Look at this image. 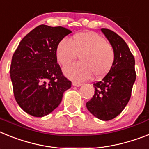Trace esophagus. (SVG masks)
I'll list each match as a JSON object with an SVG mask.
<instances>
[{
  "instance_id": "esophagus-1",
  "label": "esophagus",
  "mask_w": 149,
  "mask_h": 149,
  "mask_svg": "<svg viewBox=\"0 0 149 149\" xmlns=\"http://www.w3.org/2000/svg\"><path fill=\"white\" fill-rule=\"evenodd\" d=\"M72 85H73V86H76V87H79V86L82 85V83H79V82H73Z\"/></svg>"
}]
</instances>
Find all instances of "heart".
Here are the masks:
<instances>
[{"label":"heart","mask_w":149,"mask_h":149,"mask_svg":"<svg viewBox=\"0 0 149 149\" xmlns=\"http://www.w3.org/2000/svg\"><path fill=\"white\" fill-rule=\"evenodd\" d=\"M79 55L81 62L64 68V73L70 79L85 81L91 77H101L110 70L115 52L105 39L93 31L76 33L71 41L61 40L56 46L55 55L59 64L65 66Z\"/></svg>","instance_id":"heart-1"}]
</instances>
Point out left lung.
I'll list each match as a JSON object with an SVG mask.
<instances>
[{
  "label": "left lung",
  "instance_id": "left-lung-1",
  "mask_svg": "<svg viewBox=\"0 0 149 149\" xmlns=\"http://www.w3.org/2000/svg\"><path fill=\"white\" fill-rule=\"evenodd\" d=\"M115 52L110 70L103 79L93 84L94 95L86 103L89 112L103 121L113 119L123 111L136 80L135 59L125 41L114 31L101 28Z\"/></svg>",
  "mask_w": 149,
  "mask_h": 149
}]
</instances>
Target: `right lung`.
<instances>
[{
	"instance_id": "right-lung-1",
	"label": "right lung",
	"mask_w": 149,
	"mask_h": 149,
	"mask_svg": "<svg viewBox=\"0 0 149 149\" xmlns=\"http://www.w3.org/2000/svg\"><path fill=\"white\" fill-rule=\"evenodd\" d=\"M70 33L63 27L39 25L22 40L13 55L10 73L14 96L31 116L43 117L51 113L71 87L55 55L59 41Z\"/></svg>"
}]
</instances>
